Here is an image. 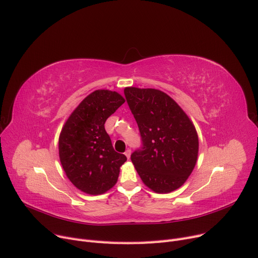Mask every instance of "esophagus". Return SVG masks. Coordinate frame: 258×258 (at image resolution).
Listing matches in <instances>:
<instances>
[{"instance_id": "obj_1", "label": "esophagus", "mask_w": 258, "mask_h": 258, "mask_svg": "<svg viewBox=\"0 0 258 258\" xmlns=\"http://www.w3.org/2000/svg\"><path fill=\"white\" fill-rule=\"evenodd\" d=\"M131 153H132V151H131L130 149H127V150L125 151V153H124V154H125V156L127 157V159H130V157H131Z\"/></svg>"}]
</instances>
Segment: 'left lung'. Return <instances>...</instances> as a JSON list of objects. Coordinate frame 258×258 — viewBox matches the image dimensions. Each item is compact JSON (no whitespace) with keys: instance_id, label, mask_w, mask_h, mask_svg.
<instances>
[{"instance_id":"8db88e82","label":"left lung","mask_w":258,"mask_h":258,"mask_svg":"<svg viewBox=\"0 0 258 258\" xmlns=\"http://www.w3.org/2000/svg\"><path fill=\"white\" fill-rule=\"evenodd\" d=\"M124 95L142 141V147L131 155L133 164L154 192L175 191L186 181L197 161L199 143L194 124L159 89L126 87Z\"/></svg>"}]
</instances>
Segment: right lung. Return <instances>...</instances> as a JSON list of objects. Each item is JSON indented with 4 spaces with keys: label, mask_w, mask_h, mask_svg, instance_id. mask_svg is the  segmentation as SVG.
Returning a JSON list of instances; mask_svg holds the SVG:
<instances>
[{
    "label": "right lung",
    "mask_w": 258,
    "mask_h": 258,
    "mask_svg": "<svg viewBox=\"0 0 258 258\" xmlns=\"http://www.w3.org/2000/svg\"><path fill=\"white\" fill-rule=\"evenodd\" d=\"M125 102L108 89L88 95L67 119L59 138V156L67 178L89 195L103 194L119 177L125 155L117 153L105 131L106 119Z\"/></svg>",
    "instance_id": "1"
}]
</instances>
